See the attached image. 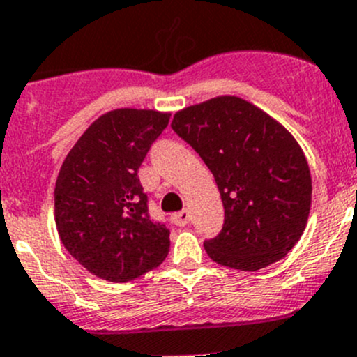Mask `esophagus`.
Masks as SVG:
<instances>
[{
	"instance_id": "obj_1",
	"label": "esophagus",
	"mask_w": 357,
	"mask_h": 357,
	"mask_svg": "<svg viewBox=\"0 0 357 357\" xmlns=\"http://www.w3.org/2000/svg\"><path fill=\"white\" fill-rule=\"evenodd\" d=\"M190 218H192V216H190L188 209H183V211H179V213L172 214V221H174L178 227H185V225H188Z\"/></svg>"
}]
</instances>
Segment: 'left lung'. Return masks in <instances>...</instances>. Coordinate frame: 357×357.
<instances>
[{"instance_id": "left-lung-1", "label": "left lung", "mask_w": 357, "mask_h": 357, "mask_svg": "<svg viewBox=\"0 0 357 357\" xmlns=\"http://www.w3.org/2000/svg\"><path fill=\"white\" fill-rule=\"evenodd\" d=\"M171 127L220 190L225 223L204 242L209 258L245 272L284 258L305 230L312 199L309 164L293 134L237 96L179 109Z\"/></svg>"}]
</instances>
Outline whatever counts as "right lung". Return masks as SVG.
<instances>
[{
    "label": "right lung",
    "instance_id": "1",
    "mask_svg": "<svg viewBox=\"0 0 357 357\" xmlns=\"http://www.w3.org/2000/svg\"><path fill=\"white\" fill-rule=\"evenodd\" d=\"M171 113L119 108L89 126L55 181V227L69 255L112 282H129L167 256L165 225L148 214L137 171Z\"/></svg>",
    "mask_w": 357,
    "mask_h": 357
}]
</instances>
